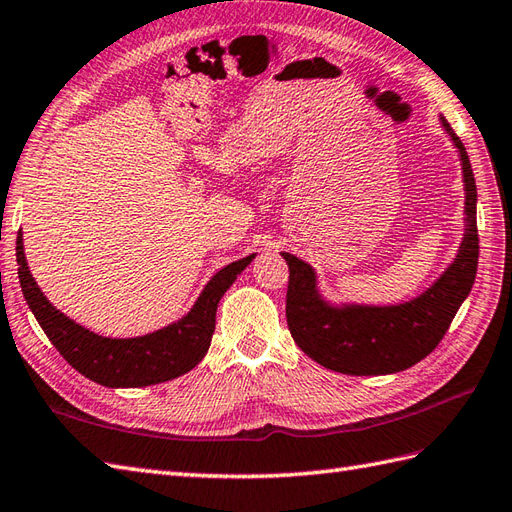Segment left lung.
Instances as JSON below:
<instances>
[{"mask_svg": "<svg viewBox=\"0 0 512 512\" xmlns=\"http://www.w3.org/2000/svg\"><path fill=\"white\" fill-rule=\"evenodd\" d=\"M454 144L465 183V233L454 261L430 288L395 305L334 303L318 288L312 264L281 253L290 266L285 316L294 342L314 362L344 375H390L406 371L443 340L458 307L469 296L478 270V189L469 154L441 115Z\"/></svg>", "mask_w": 512, "mask_h": 512, "instance_id": "left-lung-1", "label": "left lung"}]
</instances>
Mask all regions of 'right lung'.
<instances>
[{"mask_svg":"<svg viewBox=\"0 0 512 512\" xmlns=\"http://www.w3.org/2000/svg\"><path fill=\"white\" fill-rule=\"evenodd\" d=\"M253 259L255 253L220 268L202 288L192 310L168 327L135 338H106L82 327L47 301L28 268L23 233L17 235L19 283L34 318L78 373L106 388L152 386L192 371L209 351L220 299Z\"/></svg>","mask_w":512,"mask_h":512,"instance_id":"obj_1","label":"right lung"}]
</instances>
